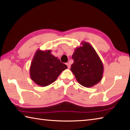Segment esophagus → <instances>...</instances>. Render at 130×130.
Segmentation results:
<instances>
[{"mask_svg":"<svg viewBox=\"0 0 130 130\" xmlns=\"http://www.w3.org/2000/svg\"><path fill=\"white\" fill-rule=\"evenodd\" d=\"M67 65L68 66V68L69 69V68H70V63H67Z\"/></svg>","mask_w":130,"mask_h":130,"instance_id":"34e87169","label":"esophagus"}]
</instances>
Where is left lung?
<instances>
[{
    "instance_id": "1",
    "label": "left lung",
    "mask_w": 130,
    "mask_h": 130,
    "mask_svg": "<svg viewBox=\"0 0 130 130\" xmlns=\"http://www.w3.org/2000/svg\"><path fill=\"white\" fill-rule=\"evenodd\" d=\"M72 55L74 61L70 70L77 81L83 86L89 88L101 81L103 74V64L94 48L86 42L81 43Z\"/></svg>"
}]
</instances>
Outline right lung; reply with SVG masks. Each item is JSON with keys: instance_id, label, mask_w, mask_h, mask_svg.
I'll list each match as a JSON object with an SVG mask.
<instances>
[{"instance_id": "obj_1", "label": "right lung", "mask_w": 130, "mask_h": 130, "mask_svg": "<svg viewBox=\"0 0 130 130\" xmlns=\"http://www.w3.org/2000/svg\"><path fill=\"white\" fill-rule=\"evenodd\" d=\"M67 68V65L51 54V50H38L31 63L30 77L39 86L46 87L54 82Z\"/></svg>"}]
</instances>
